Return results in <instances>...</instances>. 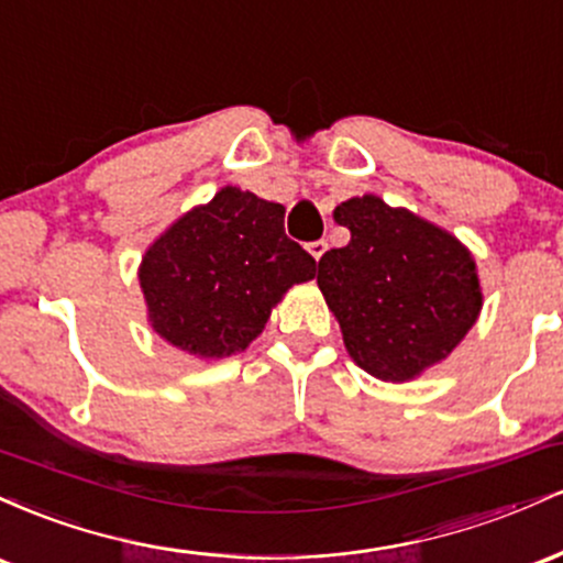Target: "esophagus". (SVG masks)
<instances>
[{
    "label": "esophagus",
    "mask_w": 563,
    "mask_h": 563,
    "mask_svg": "<svg viewBox=\"0 0 563 563\" xmlns=\"http://www.w3.org/2000/svg\"><path fill=\"white\" fill-rule=\"evenodd\" d=\"M325 249H328L325 241H312V243H309V254H312L318 262H320V256L325 254Z\"/></svg>",
    "instance_id": "1"
}]
</instances>
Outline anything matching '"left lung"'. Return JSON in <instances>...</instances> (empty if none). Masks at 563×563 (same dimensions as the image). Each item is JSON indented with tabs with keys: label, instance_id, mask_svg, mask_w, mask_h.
<instances>
[{
	"label": "left lung",
	"instance_id": "left-lung-1",
	"mask_svg": "<svg viewBox=\"0 0 563 563\" xmlns=\"http://www.w3.org/2000/svg\"><path fill=\"white\" fill-rule=\"evenodd\" d=\"M352 232L318 262V286L352 360L384 380H407L461 344L479 318L476 264L455 238L376 196L335 206Z\"/></svg>",
	"mask_w": 563,
	"mask_h": 563
}]
</instances>
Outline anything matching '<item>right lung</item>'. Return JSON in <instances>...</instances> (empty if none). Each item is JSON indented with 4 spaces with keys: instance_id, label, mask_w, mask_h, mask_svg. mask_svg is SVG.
Listing matches in <instances>:
<instances>
[{
    "instance_id": "add662e5",
    "label": "right lung",
    "mask_w": 563,
    "mask_h": 563,
    "mask_svg": "<svg viewBox=\"0 0 563 563\" xmlns=\"http://www.w3.org/2000/svg\"><path fill=\"white\" fill-rule=\"evenodd\" d=\"M280 203L238 187L179 219L140 267L153 328L196 357L249 346L277 299L314 277V260L286 235Z\"/></svg>"
}]
</instances>
